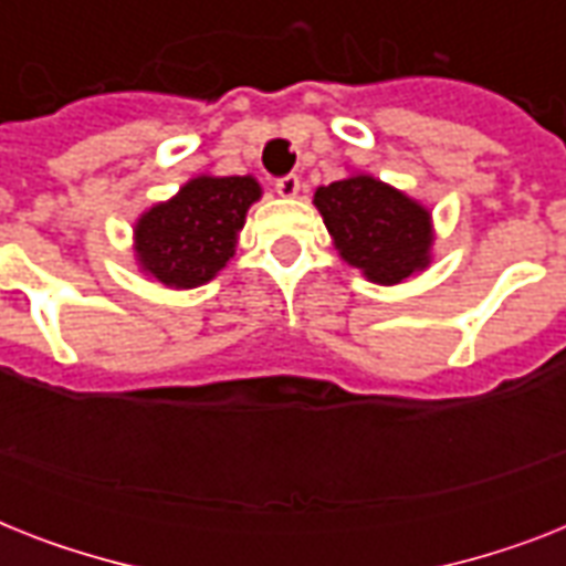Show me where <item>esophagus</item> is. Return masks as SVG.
Wrapping results in <instances>:
<instances>
[{
	"instance_id": "1",
	"label": "esophagus",
	"mask_w": 566,
	"mask_h": 566,
	"mask_svg": "<svg viewBox=\"0 0 566 566\" xmlns=\"http://www.w3.org/2000/svg\"><path fill=\"white\" fill-rule=\"evenodd\" d=\"M302 181L300 176H284V179L275 181V193L284 196V199H293V196H300Z\"/></svg>"
}]
</instances>
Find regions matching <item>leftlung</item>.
Masks as SVG:
<instances>
[{
  "label": "left lung",
  "mask_w": 566,
  "mask_h": 566,
  "mask_svg": "<svg viewBox=\"0 0 566 566\" xmlns=\"http://www.w3.org/2000/svg\"><path fill=\"white\" fill-rule=\"evenodd\" d=\"M314 205L337 255L361 270L367 282L402 284L431 264V211L370 172L317 188Z\"/></svg>",
  "instance_id": "1"
}]
</instances>
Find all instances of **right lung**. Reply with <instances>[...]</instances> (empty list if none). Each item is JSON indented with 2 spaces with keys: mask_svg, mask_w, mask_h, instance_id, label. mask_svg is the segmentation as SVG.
Returning a JSON list of instances; mask_svg holds the SVG:
<instances>
[{
  "mask_svg": "<svg viewBox=\"0 0 566 566\" xmlns=\"http://www.w3.org/2000/svg\"><path fill=\"white\" fill-rule=\"evenodd\" d=\"M261 199L252 176H196L135 222V261L155 282L190 291L234 258L247 211Z\"/></svg>",
  "mask_w": 566,
  "mask_h": 566,
  "instance_id": "obj_1",
  "label": "right lung"
}]
</instances>
